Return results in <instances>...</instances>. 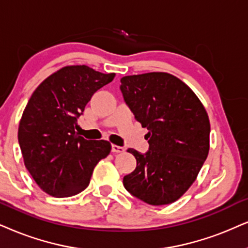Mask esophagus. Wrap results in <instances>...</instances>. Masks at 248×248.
<instances>
[{"mask_svg":"<svg viewBox=\"0 0 248 248\" xmlns=\"http://www.w3.org/2000/svg\"><path fill=\"white\" fill-rule=\"evenodd\" d=\"M112 152H114V153H122V152H124V147L115 145V144H113V145H112Z\"/></svg>","mask_w":248,"mask_h":248,"instance_id":"obj_1","label":"esophagus"}]
</instances>
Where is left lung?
<instances>
[{
	"mask_svg": "<svg viewBox=\"0 0 248 248\" xmlns=\"http://www.w3.org/2000/svg\"><path fill=\"white\" fill-rule=\"evenodd\" d=\"M120 89L136 120L146 127L149 151L134 149L136 169L124 177L133 196L153 206L180 199L198 176L209 151L208 114L192 89L173 74L127 75Z\"/></svg>",
	"mask_w": 248,
	"mask_h": 248,
	"instance_id": "obj_1",
	"label": "left lung"
}]
</instances>
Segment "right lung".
I'll list each match as a JSON object with an SVG mask.
<instances>
[{
  "label": "right lung",
  "mask_w": 248,
  "mask_h": 248,
  "mask_svg": "<svg viewBox=\"0 0 248 248\" xmlns=\"http://www.w3.org/2000/svg\"><path fill=\"white\" fill-rule=\"evenodd\" d=\"M114 77L86 65H67L34 90L21 115L18 140L27 170L46 193L56 198L80 193L98 161L111 152L108 140H87L75 128L93 93Z\"/></svg>",
  "instance_id": "add662e5"
}]
</instances>
